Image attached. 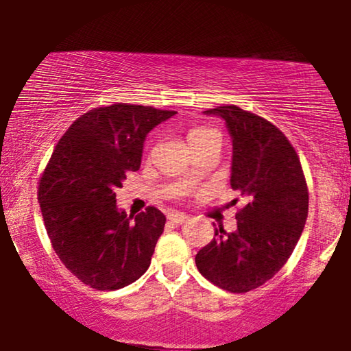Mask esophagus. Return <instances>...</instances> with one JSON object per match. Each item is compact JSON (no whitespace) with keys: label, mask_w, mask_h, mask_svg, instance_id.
<instances>
[{"label":"esophagus","mask_w":351,"mask_h":351,"mask_svg":"<svg viewBox=\"0 0 351 351\" xmlns=\"http://www.w3.org/2000/svg\"><path fill=\"white\" fill-rule=\"evenodd\" d=\"M167 219H169V222L176 223V225H182V223H185L186 220H189V217H186L185 214H179V213L169 214V215H167Z\"/></svg>","instance_id":"esophagus-1"}]
</instances>
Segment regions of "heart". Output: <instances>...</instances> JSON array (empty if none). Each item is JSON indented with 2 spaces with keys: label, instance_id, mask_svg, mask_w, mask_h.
Masks as SVG:
<instances>
[{
  "label": "heart",
  "instance_id": "1",
  "mask_svg": "<svg viewBox=\"0 0 351 351\" xmlns=\"http://www.w3.org/2000/svg\"><path fill=\"white\" fill-rule=\"evenodd\" d=\"M214 132H215V131H213V129L203 128V126H198V128L190 129V132H189V142H190V145H191V143L198 142L199 138H203V137L209 136V134H214Z\"/></svg>",
  "mask_w": 351,
  "mask_h": 351
}]
</instances>
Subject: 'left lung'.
Listing matches in <instances>:
<instances>
[{
    "label": "left lung",
    "instance_id": "obj_1",
    "mask_svg": "<svg viewBox=\"0 0 351 351\" xmlns=\"http://www.w3.org/2000/svg\"><path fill=\"white\" fill-rule=\"evenodd\" d=\"M204 113L227 123L233 142L230 184L246 204L237 214L238 228H215L195 262L213 285L243 294L271 280L291 257L308 217V186L299 155L275 124L237 105Z\"/></svg>",
    "mask_w": 351,
    "mask_h": 351
}]
</instances>
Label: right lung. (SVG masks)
<instances>
[{"mask_svg": "<svg viewBox=\"0 0 351 351\" xmlns=\"http://www.w3.org/2000/svg\"><path fill=\"white\" fill-rule=\"evenodd\" d=\"M174 114L131 104L89 110L57 142L38 180L52 247L66 270L93 289H121L150 267L165 214L148 206L132 219L117 209L114 190L141 167L147 134Z\"/></svg>", "mask_w": 351, "mask_h": 351, "instance_id": "obj_1", "label": "right lung"}]
</instances>
